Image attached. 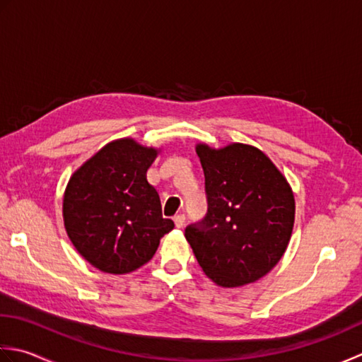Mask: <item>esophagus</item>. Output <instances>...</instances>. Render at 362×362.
I'll return each instance as SVG.
<instances>
[{"label":"esophagus","mask_w":362,"mask_h":362,"mask_svg":"<svg viewBox=\"0 0 362 362\" xmlns=\"http://www.w3.org/2000/svg\"><path fill=\"white\" fill-rule=\"evenodd\" d=\"M173 222H175L176 228H182L184 222H186V216H184V214H178V216H175Z\"/></svg>","instance_id":"34e87169"}]
</instances>
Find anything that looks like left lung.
<instances>
[{"label":"left lung","instance_id":"1","mask_svg":"<svg viewBox=\"0 0 362 362\" xmlns=\"http://www.w3.org/2000/svg\"><path fill=\"white\" fill-rule=\"evenodd\" d=\"M208 214L186 228L203 272L222 287L267 275L291 240L295 200L289 182L256 146L197 145Z\"/></svg>","mask_w":362,"mask_h":362}]
</instances>
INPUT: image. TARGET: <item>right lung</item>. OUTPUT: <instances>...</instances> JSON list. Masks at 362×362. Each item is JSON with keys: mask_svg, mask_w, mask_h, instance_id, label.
I'll list each match as a JSON object with an SVG mask.
<instances>
[{"mask_svg": "<svg viewBox=\"0 0 362 362\" xmlns=\"http://www.w3.org/2000/svg\"><path fill=\"white\" fill-rule=\"evenodd\" d=\"M158 153L134 139H119L71 175L62 206L65 230L78 253L101 272L123 275L142 267L173 230L146 180Z\"/></svg>", "mask_w": 362, "mask_h": 362, "instance_id": "add662e5", "label": "right lung"}]
</instances>
